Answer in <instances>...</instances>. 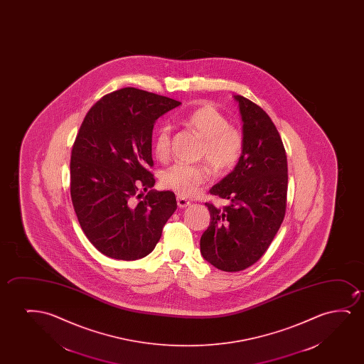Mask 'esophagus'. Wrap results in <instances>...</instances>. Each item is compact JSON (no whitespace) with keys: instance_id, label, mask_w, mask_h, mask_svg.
I'll list each match as a JSON object with an SVG mask.
<instances>
[{"instance_id":"esophagus-1","label":"esophagus","mask_w":364,"mask_h":364,"mask_svg":"<svg viewBox=\"0 0 364 364\" xmlns=\"http://www.w3.org/2000/svg\"><path fill=\"white\" fill-rule=\"evenodd\" d=\"M176 203H178V206H179L180 209L188 208L190 205L189 200H186L185 198H181V196H178V198H176Z\"/></svg>"}]
</instances>
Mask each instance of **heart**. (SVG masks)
I'll return each instance as SVG.
<instances>
[{"label": "heart", "instance_id": "heart-1", "mask_svg": "<svg viewBox=\"0 0 364 364\" xmlns=\"http://www.w3.org/2000/svg\"><path fill=\"white\" fill-rule=\"evenodd\" d=\"M188 129L204 140L203 158L214 169L226 171L239 163L244 151V136L240 130L230 127L229 120L211 105L193 110L184 120ZM153 153L156 159L166 160L170 154V128L160 127L153 139ZM209 179V170L201 165L175 164L164 170L161 184L176 194L191 198Z\"/></svg>", "mask_w": 364, "mask_h": 364}]
</instances>
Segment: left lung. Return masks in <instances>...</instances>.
Returning <instances> with one entry per match:
<instances>
[{"mask_svg":"<svg viewBox=\"0 0 364 364\" xmlns=\"http://www.w3.org/2000/svg\"><path fill=\"white\" fill-rule=\"evenodd\" d=\"M242 119L244 151L235 169L210 189L229 200L224 208L206 203L210 225L200 252L226 272L247 269L269 249L282 224L287 199V156L267 113L242 95H234Z\"/></svg>","mask_w":364,"mask_h":364,"instance_id":"obj_1","label":"left lung"}]
</instances>
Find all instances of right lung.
<instances>
[{"label":"right lung","mask_w":364,"mask_h":364,"mask_svg":"<svg viewBox=\"0 0 364 364\" xmlns=\"http://www.w3.org/2000/svg\"><path fill=\"white\" fill-rule=\"evenodd\" d=\"M181 105L136 88L115 90L85 115L70 156V198L85 236L112 259L149 255L178 208L173 191L155 184V122Z\"/></svg>","instance_id":"obj_1"}]
</instances>
